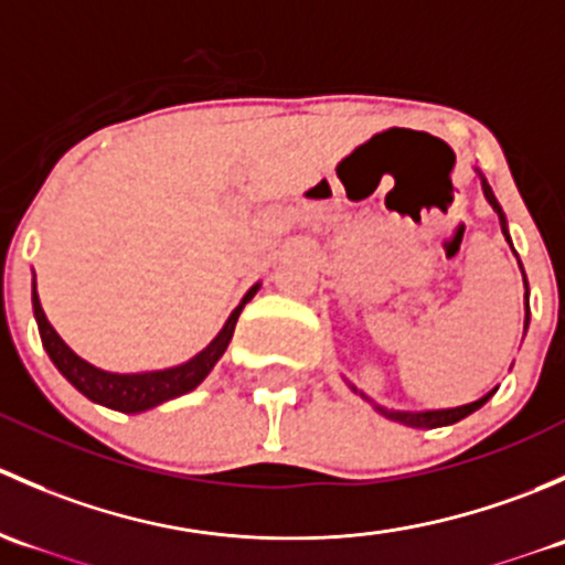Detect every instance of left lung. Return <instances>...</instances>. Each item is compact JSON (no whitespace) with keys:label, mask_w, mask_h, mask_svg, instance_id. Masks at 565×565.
I'll return each instance as SVG.
<instances>
[{"label":"left lung","mask_w":565,"mask_h":565,"mask_svg":"<svg viewBox=\"0 0 565 565\" xmlns=\"http://www.w3.org/2000/svg\"><path fill=\"white\" fill-rule=\"evenodd\" d=\"M478 177H481L483 196H487V202L492 204V210H494V213H498L500 226H503L505 241H509L511 250H514V243H511V235H509V221H505L503 207H500V202H498V199H494V193H492V188H489L487 177H483L481 172H478ZM514 254H516V250H514ZM516 259H520V256H516ZM520 270H522V281H525V330H527V322H530V303H527L530 289H527V276H525V267H522V262H520ZM350 388L355 391V393H361V396L366 398V402L372 404V407L377 409L380 415H385V418L396 420V424L413 426V429H437V426H451V424H457V420L467 418V415H470V413H476L478 407H483V404H487L489 398L494 396V391H498V388H492V391L487 393V396L476 398V402H470V404H461V407H448V409H388V407H383V404L374 402V398H369L363 391H358L352 383H350Z\"/></svg>","instance_id":"left-lung-1"}]
</instances>
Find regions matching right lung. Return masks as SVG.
I'll use <instances>...</instances> for the list:
<instances>
[{
	"instance_id": "add662e5",
	"label": "right lung",
	"mask_w": 565,
	"mask_h": 565,
	"mask_svg": "<svg viewBox=\"0 0 565 565\" xmlns=\"http://www.w3.org/2000/svg\"><path fill=\"white\" fill-rule=\"evenodd\" d=\"M259 287L262 284L256 281L254 287L243 295V300L237 303V309L232 311L230 319H226L224 328L218 330V335H215L202 352H196L191 361L180 363V366L156 369V372H134V374L106 372V369H98L93 366V363L84 361V358H78L76 352L60 339V333L51 328L49 319H45V311L38 298L35 281H32V309H35L38 330H40V339H43L45 352H49L54 366L62 372V377H65L73 388L82 391L89 402L104 404V407L117 409V413L134 415V413H145V409L158 407V404L182 396V393H191L196 385H202V380L213 372V366L221 361L226 347H230L243 306L259 292Z\"/></svg>"
}]
</instances>
